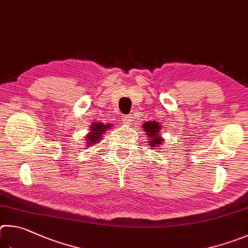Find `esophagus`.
I'll list each match as a JSON object with an SVG mask.
<instances>
[{
  "instance_id": "1",
  "label": "esophagus",
  "mask_w": 248,
  "mask_h": 248,
  "mask_svg": "<svg viewBox=\"0 0 248 248\" xmlns=\"http://www.w3.org/2000/svg\"><path fill=\"white\" fill-rule=\"evenodd\" d=\"M122 122H123L124 125H126V126H128V125L132 124L133 117L131 115H123V116H122Z\"/></svg>"
}]
</instances>
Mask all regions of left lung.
<instances>
[{
    "label": "left lung",
    "mask_w": 248,
    "mask_h": 248,
    "mask_svg": "<svg viewBox=\"0 0 248 248\" xmlns=\"http://www.w3.org/2000/svg\"><path fill=\"white\" fill-rule=\"evenodd\" d=\"M161 125L155 121H147L141 125L145 135L148 136V146L157 147V149H159V146H161L162 141H164L161 136Z\"/></svg>",
    "instance_id": "left-lung-1"
}]
</instances>
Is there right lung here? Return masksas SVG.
<instances>
[{"label": "right lung", "mask_w": 248, "mask_h": 248, "mask_svg": "<svg viewBox=\"0 0 248 248\" xmlns=\"http://www.w3.org/2000/svg\"><path fill=\"white\" fill-rule=\"evenodd\" d=\"M112 127L111 124H106L104 125L101 122L99 123H93L91 125L89 128L88 134L86 135V146H88V148L90 146L97 145L100 142V140H102V136L104 135V133H107V131H108Z\"/></svg>", "instance_id": "right-lung-1"}]
</instances>
